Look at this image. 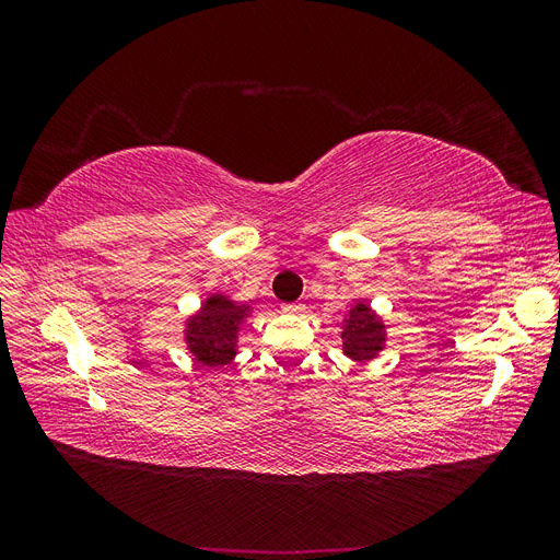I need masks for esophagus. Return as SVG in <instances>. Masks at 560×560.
<instances>
[{
  "instance_id": "34e87169",
  "label": "esophagus",
  "mask_w": 560,
  "mask_h": 560,
  "mask_svg": "<svg viewBox=\"0 0 560 560\" xmlns=\"http://www.w3.org/2000/svg\"><path fill=\"white\" fill-rule=\"evenodd\" d=\"M282 313H284V315H301V313H303V306H301V303H284Z\"/></svg>"
}]
</instances>
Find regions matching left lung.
<instances>
[{
  "label": "left lung",
  "mask_w": 560,
  "mask_h": 560,
  "mask_svg": "<svg viewBox=\"0 0 560 560\" xmlns=\"http://www.w3.org/2000/svg\"><path fill=\"white\" fill-rule=\"evenodd\" d=\"M343 354L354 364H371L387 348L385 319L366 299H352L341 319Z\"/></svg>",
  "instance_id": "left-lung-1"
}]
</instances>
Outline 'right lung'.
Returning <instances> with one entry per match:
<instances>
[{"label": "right lung", "mask_w": 560, "mask_h": 560, "mask_svg": "<svg viewBox=\"0 0 560 560\" xmlns=\"http://www.w3.org/2000/svg\"><path fill=\"white\" fill-rule=\"evenodd\" d=\"M252 301H235L226 292H210L200 301V306L184 317L182 338L191 360L217 371L238 358V336L243 325L252 317Z\"/></svg>", "instance_id": "obj_1"}]
</instances>
